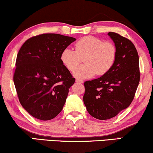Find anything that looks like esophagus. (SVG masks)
I'll use <instances>...</instances> for the list:
<instances>
[{
    "mask_svg": "<svg viewBox=\"0 0 153 153\" xmlns=\"http://www.w3.org/2000/svg\"><path fill=\"white\" fill-rule=\"evenodd\" d=\"M76 82L79 83H83V81L82 80H81V79H76Z\"/></svg>",
    "mask_w": 153,
    "mask_h": 153,
    "instance_id": "1",
    "label": "esophagus"
}]
</instances>
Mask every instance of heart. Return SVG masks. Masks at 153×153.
<instances>
[{
	"label": "heart",
	"instance_id": "1",
	"mask_svg": "<svg viewBox=\"0 0 153 153\" xmlns=\"http://www.w3.org/2000/svg\"><path fill=\"white\" fill-rule=\"evenodd\" d=\"M75 51L67 47L60 53V60L70 72H74L83 58L84 65L74 73L76 78L89 79L97 75H103L110 70L116 59L117 50L114 44L104 42L94 36H85L77 41Z\"/></svg>",
	"mask_w": 153,
	"mask_h": 153
}]
</instances>
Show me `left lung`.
Masks as SVG:
<instances>
[{
  "label": "left lung",
  "mask_w": 153,
  "mask_h": 153,
  "mask_svg": "<svg viewBox=\"0 0 153 153\" xmlns=\"http://www.w3.org/2000/svg\"><path fill=\"white\" fill-rule=\"evenodd\" d=\"M116 47V59L100 78L84 83L83 102L88 112L99 120L117 116L130 105L140 81L139 55L135 46L116 33H108Z\"/></svg>",
  "instance_id": "left-lung-1"
}]
</instances>
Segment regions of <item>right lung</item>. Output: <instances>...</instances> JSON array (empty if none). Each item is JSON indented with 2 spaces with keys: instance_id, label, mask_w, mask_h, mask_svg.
Returning <instances> with one entry per match:
<instances>
[{
  "instance_id": "add662e5",
  "label": "right lung",
  "mask_w": 153,
  "mask_h": 153,
  "mask_svg": "<svg viewBox=\"0 0 153 153\" xmlns=\"http://www.w3.org/2000/svg\"><path fill=\"white\" fill-rule=\"evenodd\" d=\"M76 40L45 33L25 42L16 56L14 83L23 107L34 118L49 120L61 111L75 79L60 60V53Z\"/></svg>"
}]
</instances>
